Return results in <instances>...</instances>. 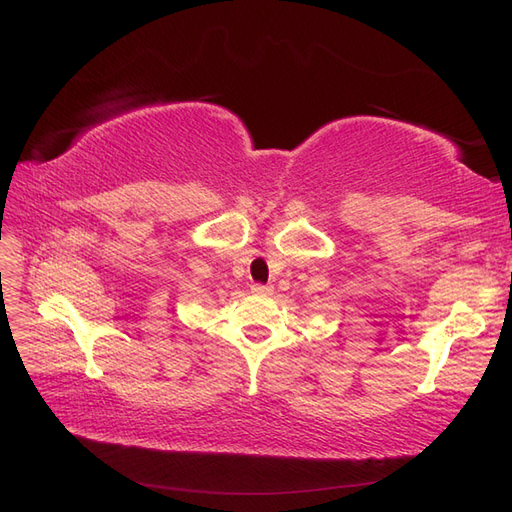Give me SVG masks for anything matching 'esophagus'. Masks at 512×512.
<instances>
[{
  "instance_id": "34e87169",
  "label": "esophagus",
  "mask_w": 512,
  "mask_h": 512,
  "mask_svg": "<svg viewBox=\"0 0 512 512\" xmlns=\"http://www.w3.org/2000/svg\"><path fill=\"white\" fill-rule=\"evenodd\" d=\"M274 287L272 285H264V283H253L251 285V292L257 296H270Z\"/></svg>"
}]
</instances>
